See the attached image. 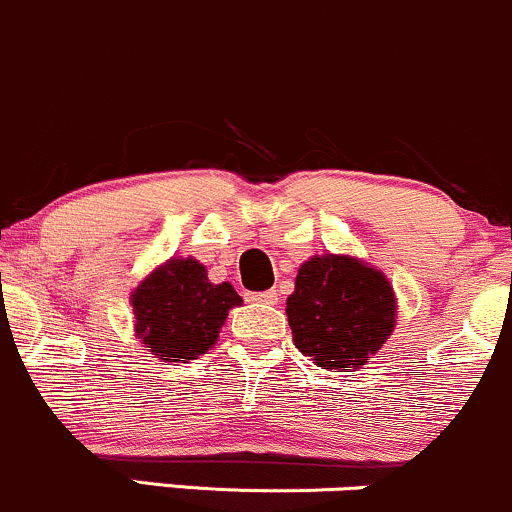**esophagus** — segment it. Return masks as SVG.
<instances>
[{
  "label": "esophagus",
  "instance_id": "1",
  "mask_svg": "<svg viewBox=\"0 0 512 512\" xmlns=\"http://www.w3.org/2000/svg\"><path fill=\"white\" fill-rule=\"evenodd\" d=\"M251 302H258V305H278V293L276 290H263V293H249L246 295Z\"/></svg>",
  "mask_w": 512,
  "mask_h": 512
}]
</instances>
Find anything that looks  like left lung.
I'll list each match as a JSON object with an SVG mask.
<instances>
[{
    "label": "left lung",
    "mask_w": 512,
    "mask_h": 512,
    "mask_svg": "<svg viewBox=\"0 0 512 512\" xmlns=\"http://www.w3.org/2000/svg\"><path fill=\"white\" fill-rule=\"evenodd\" d=\"M293 342L329 371L361 368L395 329L398 298L371 263L346 254L307 258L285 300Z\"/></svg>",
    "instance_id": "obj_1"
}]
</instances>
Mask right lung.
I'll return each mask as SVG.
<instances>
[{
    "instance_id": "add662e5",
    "label": "right lung",
    "mask_w": 512,
    "mask_h": 512,
    "mask_svg": "<svg viewBox=\"0 0 512 512\" xmlns=\"http://www.w3.org/2000/svg\"><path fill=\"white\" fill-rule=\"evenodd\" d=\"M134 334L156 359L192 361L219 339L239 293L229 283H212L197 258L170 256L131 290Z\"/></svg>"
}]
</instances>
